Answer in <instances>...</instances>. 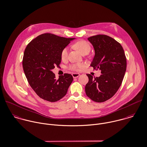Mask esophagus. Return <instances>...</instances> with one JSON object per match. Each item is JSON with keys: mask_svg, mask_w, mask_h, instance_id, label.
I'll return each mask as SVG.
<instances>
[{"mask_svg": "<svg viewBox=\"0 0 147 147\" xmlns=\"http://www.w3.org/2000/svg\"><path fill=\"white\" fill-rule=\"evenodd\" d=\"M80 75V74L79 73H73L72 74V76H73V78H77V77H79Z\"/></svg>", "mask_w": 147, "mask_h": 147, "instance_id": "34e87169", "label": "esophagus"}]
</instances>
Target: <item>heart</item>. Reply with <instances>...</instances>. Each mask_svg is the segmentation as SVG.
I'll return each instance as SVG.
<instances>
[{
	"label": "heart",
	"instance_id": "1",
	"mask_svg": "<svg viewBox=\"0 0 147 147\" xmlns=\"http://www.w3.org/2000/svg\"><path fill=\"white\" fill-rule=\"evenodd\" d=\"M73 47L76 50H77L78 51H79L82 55H86L89 54L91 50V46L90 44L85 40H79L76 42L73 45ZM67 55H68V50L67 48H64L62 50L61 54L62 60V61L66 60L67 58ZM83 67H84V65L82 63H78L71 65L69 66V69L73 71H80Z\"/></svg>",
	"mask_w": 147,
	"mask_h": 147
}]
</instances>
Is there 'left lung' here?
Returning a JSON list of instances; mask_svg holds the SVG:
<instances>
[{
    "label": "left lung",
    "mask_w": 147,
    "mask_h": 147,
    "mask_svg": "<svg viewBox=\"0 0 147 147\" xmlns=\"http://www.w3.org/2000/svg\"><path fill=\"white\" fill-rule=\"evenodd\" d=\"M88 39L95 51L90 66L100 70L102 74L96 78L87 74L85 92L92 100L102 102L112 98L120 87L127 69L126 57L120 43L108 35L99 34Z\"/></svg>",
    "instance_id": "obj_1"
}]
</instances>
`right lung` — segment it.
<instances>
[{"label":"right lung","instance_id":"right-lung-1","mask_svg":"<svg viewBox=\"0 0 147 147\" xmlns=\"http://www.w3.org/2000/svg\"><path fill=\"white\" fill-rule=\"evenodd\" d=\"M74 38H66L51 33L41 34L26 46L22 61L28 84L41 98L56 102L67 93L73 78L65 73L56 80L51 71L61 62L62 50Z\"/></svg>","mask_w":147,"mask_h":147}]
</instances>
